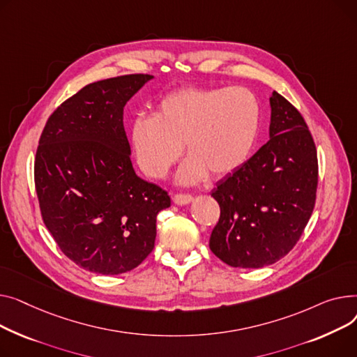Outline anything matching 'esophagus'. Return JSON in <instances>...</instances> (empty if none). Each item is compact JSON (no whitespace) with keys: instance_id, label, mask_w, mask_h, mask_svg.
<instances>
[{"instance_id":"34e87169","label":"esophagus","mask_w":357,"mask_h":357,"mask_svg":"<svg viewBox=\"0 0 357 357\" xmlns=\"http://www.w3.org/2000/svg\"><path fill=\"white\" fill-rule=\"evenodd\" d=\"M193 200V196L188 195V193H176L173 196V202L178 206H183V204H188Z\"/></svg>"}]
</instances>
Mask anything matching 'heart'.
I'll list each match as a JSON object with an SVG mask.
<instances>
[{
  "instance_id": "heart-1",
  "label": "heart",
  "mask_w": 357,
  "mask_h": 357,
  "mask_svg": "<svg viewBox=\"0 0 357 357\" xmlns=\"http://www.w3.org/2000/svg\"><path fill=\"white\" fill-rule=\"evenodd\" d=\"M261 105L245 88H185L160 99L153 118L138 116L131 144L141 170L164 177L181 155L190 157L180 180L193 183L207 173H235L252 155L259 135Z\"/></svg>"
}]
</instances>
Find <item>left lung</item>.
Here are the masks:
<instances>
[{
	"label": "left lung",
	"instance_id": "left-lung-1",
	"mask_svg": "<svg viewBox=\"0 0 357 357\" xmlns=\"http://www.w3.org/2000/svg\"><path fill=\"white\" fill-rule=\"evenodd\" d=\"M269 103V141L212 193L220 218L208 246L234 268H262L284 258L316 204L319 161L307 122L278 92Z\"/></svg>",
	"mask_w": 357,
	"mask_h": 357
}]
</instances>
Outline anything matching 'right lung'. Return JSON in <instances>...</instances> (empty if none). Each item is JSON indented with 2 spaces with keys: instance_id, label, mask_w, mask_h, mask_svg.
<instances>
[{
  "instance_id": "add662e5",
  "label": "right lung",
  "mask_w": 357,
  "mask_h": 357,
  "mask_svg": "<svg viewBox=\"0 0 357 357\" xmlns=\"http://www.w3.org/2000/svg\"><path fill=\"white\" fill-rule=\"evenodd\" d=\"M151 75L89 83L49 116L34 160L41 218L80 268L118 275L137 268L155 242L157 215L172 199L139 178L130 158L123 107Z\"/></svg>"
}]
</instances>
